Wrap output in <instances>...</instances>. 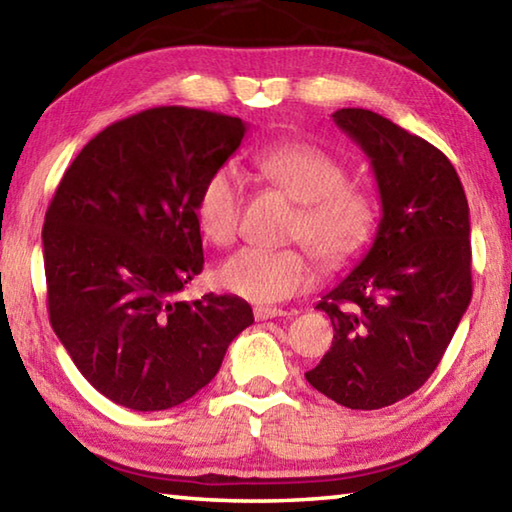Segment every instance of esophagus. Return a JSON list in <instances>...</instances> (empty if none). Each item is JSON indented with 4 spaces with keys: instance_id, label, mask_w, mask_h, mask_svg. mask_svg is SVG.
Wrapping results in <instances>:
<instances>
[{
    "instance_id": "1",
    "label": "esophagus",
    "mask_w": 512,
    "mask_h": 512,
    "mask_svg": "<svg viewBox=\"0 0 512 512\" xmlns=\"http://www.w3.org/2000/svg\"><path fill=\"white\" fill-rule=\"evenodd\" d=\"M255 318L257 320H268V318H280V316H291V311L277 309V307H255Z\"/></svg>"
}]
</instances>
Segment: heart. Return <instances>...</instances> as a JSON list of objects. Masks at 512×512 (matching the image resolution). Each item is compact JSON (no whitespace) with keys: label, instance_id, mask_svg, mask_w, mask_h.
<instances>
[{"label":"heart","instance_id":"b5f03b06","mask_svg":"<svg viewBox=\"0 0 512 512\" xmlns=\"http://www.w3.org/2000/svg\"><path fill=\"white\" fill-rule=\"evenodd\" d=\"M266 180L300 203L291 237L302 239L329 266L357 257L377 225V207L327 151L311 144L273 146L257 155ZM244 185L237 167L221 164L203 180L196 196V221L216 246L235 241ZM219 284L253 302H280L307 291L316 280V259L307 248H241L216 271Z\"/></svg>","mask_w":512,"mask_h":512}]
</instances>
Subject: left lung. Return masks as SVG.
Listing matches in <instances>:
<instances>
[{
    "mask_svg": "<svg viewBox=\"0 0 512 512\" xmlns=\"http://www.w3.org/2000/svg\"><path fill=\"white\" fill-rule=\"evenodd\" d=\"M332 119L368 155L381 219L368 253L316 305L334 341L305 377L336 404L372 411L418 391L470 305V207L427 140L363 108Z\"/></svg>",
    "mask_w": 512,
    "mask_h": 512,
    "instance_id": "left-lung-1",
    "label": "left lung"
}]
</instances>
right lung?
Masks as SVG:
<instances>
[{
	"mask_svg": "<svg viewBox=\"0 0 512 512\" xmlns=\"http://www.w3.org/2000/svg\"><path fill=\"white\" fill-rule=\"evenodd\" d=\"M246 131L219 112H137L92 137L51 198L42 228L51 327L115 404L164 411L187 402L253 325L239 296L176 300L205 262L198 189Z\"/></svg>",
	"mask_w": 512,
	"mask_h": 512,
	"instance_id": "1",
	"label": "right lung"
}]
</instances>
